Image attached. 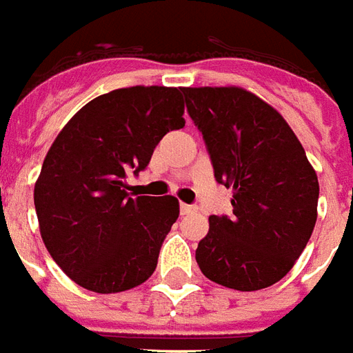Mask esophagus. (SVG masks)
Listing matches in <instances>:
<instances>
[{
	"mask_svg": "<svg viewBox=\"0 0 353 353\" xmlns=\"http://www.w3.org/2000/svg\"><path fill=\"white\" fill-rule=\"evenodd\" d=\"M180 212H182V214H195V212H197V207H195V205L180 203Z\"/></svg>",
	"mask_w": 353,
	"mask_h": 353,
	"instance_id": "esophagus-1",
	"label": "esophagus"
}]
</instances>
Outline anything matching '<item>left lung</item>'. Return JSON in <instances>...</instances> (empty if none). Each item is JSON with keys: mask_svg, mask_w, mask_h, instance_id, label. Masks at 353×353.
<instances>
[{"mask_svg": "<svg viewBox=\"0 0 353 353\" xmlns=\"http://www.w3.org/2000/svg\"><path fill=\"white\" fill-rule=\"evenodd\" d=\"M216 180L233 190V216H210L195 259L216 284L256 292L276 284L305 250L320 184L279 110L239 86L182 88Z\"/></svg>", "mask_w": 353, "mask_h": 353, "instance_id": "left-lung-1", "label": "left lung"}]
</instances>
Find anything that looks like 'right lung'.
<instances>
[{
    "mask_svg": "<svg viewBox=\"0 0 353 353\" xmlns=\"http://www.w3.org/2000/svg\"><path fill=\"white\" fill-rule=\"evenodd\" d=\"M180 88L130 86L86 103L46 152L33 201L41 239L74 284L95 293L141 285L179 218L173 195L128 194L161 137L184 128Z\"/></svg>",
    "mask_w": 353,
    "mask_h": 353,
    "instance_id": "right-lung-1",
    "label": "right lung"
}]
</instances>
